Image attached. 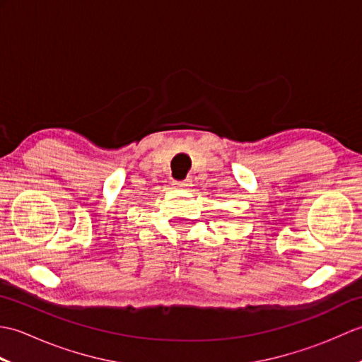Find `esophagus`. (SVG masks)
<instances>
[{
	"mask_svg": "<svg viewBox=\"0 0 362 362\" xmlns=\"http://www.w3.org/2000/svg\"><path fill=\"white\" fill-rule=\"evenodd\" d=\"M175 187L179 188H187V187H191V180L187 179V180H179V182H174Z\"/></svg>",
	"mask_w": 362,
	"mask_h": 362,
	"instance_id": "esophagus-1",
	"label": "esophagus"
}]
</instances>
